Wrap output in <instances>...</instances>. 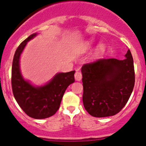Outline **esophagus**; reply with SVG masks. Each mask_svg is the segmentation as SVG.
I'll return each mask as SVG.
<instances>
[{
  "label": "esophagus",
  "mask_w": 146,
  "mask_h": 146,
  "mask_svg": "<svg viewBox=\"0 0 146 146\" xmlns=\"http://www.w3.org/2000/svg\"><path fill=\"white\" fill-rule=\"evenodd\" d=\"M75 79L77 81H80L82 79V73L79 71H76L75 73Z\"/></svg>",
  "instance_id": "34e87169"
}]
</instances>
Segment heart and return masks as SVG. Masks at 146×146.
Here are the masks:
<instances>
[{"label":"heart","instance_id":"1","mask_svg":"<svg viewBox=\"0 0 146 146\" xmlns=\"http://www.w3.org/2000/svg\"><path fill=\"white\" fill-rule=\"evenodd\" d=\"M93 44H94L93 40H88L87 41V42H85L83 45V47H82V51H83V52H86V51H88V50H89L91 47H92ZM104 49H105V45H104V44L102 43L98 45V51L102 52V51H104Z\"/></svg>","mask_w":146,"mask_h":146}]
</instances>
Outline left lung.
I'll list each match as a JSON object with an SVG mask.
<instances>
[{
    "mask_svg": "<svg viewBox=\"0 0 146 146\" xmlns=\"http://www.w3.org/2000/svg\"><path fill=\"white\" fill-rule=\"evenodd\" d=\"M123 60L100 59L81 68L82 102L91 116H114L126 105L135 83L133 60L130 50Z\"/></svg>",
    "mask_w": 146,
    "mask_h": 146,
    "instance_id": "8db88e82",
    "label": "left lung"
}]
</instances>
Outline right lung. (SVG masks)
I'll return each instance as SVG.
<instances>
[{
	"mask_svg": "<svg viewBox=\"0 0 146 146\" xmlns=\"http://www.w3.org/2000/svg\"><path fill=\"white\" fill-rule=\"evenodd\" d=\"M34 33L17 47L12 66V88L15 100L29 117L36 119L48 118L59 109L66 88L75 82V70L57 73L42 85H35L24 78L20 70V57L27 42L36 37Z\"/></svg>",
	"mask_w": 146,
	"mask_h": 146,
	"instance_id": "1",
	"label": "right lung"
}]
</instances>
